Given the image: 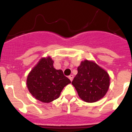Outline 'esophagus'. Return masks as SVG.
<instances>
[{"label": "esophagus", "instance_id": "1", "mask_svg": "<svg viewBox=\"0 0 132 132\" xmlns=\"http://www.w3.org/2000/svg\"><path fill=\"white\" fill-rule=\"evenodd\" d=\"M73 77H74V76H73V75H70L69 76V79L71 80V81H72L73 79Z\"/></svg>", "mask_w": 132, "mask_h": 132}]
</instances>
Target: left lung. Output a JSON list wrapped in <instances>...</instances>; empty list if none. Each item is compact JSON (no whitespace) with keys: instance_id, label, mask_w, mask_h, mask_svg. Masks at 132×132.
Returning a JSON list of instances; mask_svg holds the SVG:
<instances>
[{"instance_id":"1","label":"left lung","mask_w":132,"mask_h":132,"mask_svg":"<svg viewBox=\"0 0 132 132\" xmlns=\"http://www.w3.org/2000/svg\"><path fill=\"white\" fill-rule=\"evenodd\" d=\"M78 73L72 81L79 97L87 102H94L102 98L108 91L110 77L108 73L93 61H82Z\"/></svg>"}]
</instances>
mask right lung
<instances>
[{"label":"right lung","instance_id":"add662e5","mask_svg":"<svg viewBox=\"0 0 132 132\" xmlns=\"http://www.w3.org/2000/svg\"><path fill=\"white\" fill-rule=\"evenodd\" d=\"M50 57L42 58L31 70L27 78V87L32 96L42 102L58 98L63 88L71 83L61 70L53 67Z\"/></svg>","mask_w":132,"mask_h":132}]
</instances>
